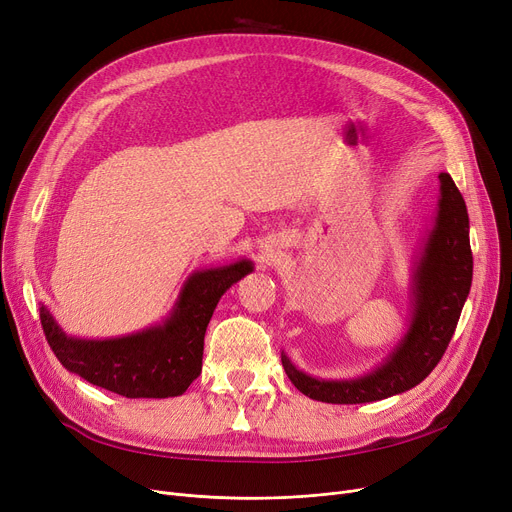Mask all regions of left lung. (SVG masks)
I'll return each instance as SVG.
<instances>
[{"label":"left lung","instance_id":"obj_1","mask_svg":"<svg viewBox=\"0 0 512 512\" xmlns=\"http://www.w3.org/2000/svg\"><path fill=\"white\" fill-rule=\"evenodd\" d=\"M440 209L434 230L413 272V317L386 361L353 380H317L292 365L282 353V365L305 396L332 405H361L407 392L421 384L440 363L459 324L473 278L469 215L463 195L450 174H440Z\"/></svg>","mask_w":512,"mask_h":512}]
</instances>
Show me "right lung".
Wrapping results in <instances>:
<instances>
[{
    "label": "right lung",
    "mask_w": 512,
    "mask_h": 512,
    "mask_svg": "<svg viewBox=\"0 0 512 512\" xmlns=\"http://www.w3.org/2000/svg\"><path fill=\"white\" fill-rule=\"evenodd\" d=\"M251 272L253 263L247 259L195 272L184 282L164 324L130 336H66L45 307L39 311L41 326L53 355L89 384L126 398L180 396L201 373L203 338L215 305L234 282Z\"/></svg>",
    "instance_id": "obj_1"
}]
</instances>
